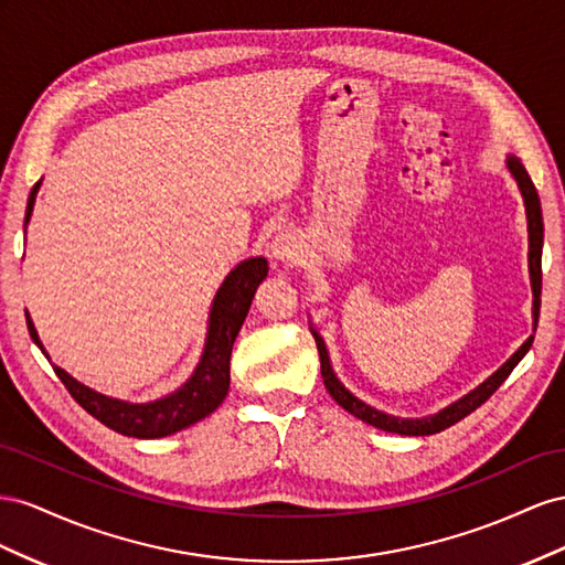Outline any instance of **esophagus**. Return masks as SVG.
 Listing matches in <instances>:
<instances>
[{"label":"esophagus","mask_w":565,"mask_h":565,"mask_svg":"<svg viewBox=\"0 0 565 565\" xmlns=\"http://www.w3.org/2000/svg\"><path fill=\"white\" fill-rule=\"evenodd\" d=\"M300 253H302L300 241L291 232L277 234L269 244V255L274 257V260H279L284 265H296L300 260Z\"/></svg>","instance_id":"34e87169"}]
</instances>
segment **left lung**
Segmentation results:
<instances>
[{
	"label": "left lung",
	"mask_w": 565,
	"mask_h": 565,
	"mask_svg": "<svg viewBox=\"0 0 565 565\" xmlns=\"http://www.w3.org/2000/svg\"><path fill=\"white\" fill-rule=\"evenodd\" d=\"M507 166L511 170V174L515 177V182H519V189L523 193V201H525V215H527V236H530V253H527V260H530V284H533V317H535V327H537V319H540V296H542V241H544V224H542V205H540V196H537V189L530 180L527 170L523 168V163L519 158L509 156ZM315 343L319 350V360H321V379H324V385L329 395L341 405L345 412H350L352 416L362 418L364 424L369 426H376L381 430H388V433H399V435H433V433H440L449 426H455L457 422H461L463 416H469L473 409H478L482 402H488V397L502 385L509 374L513 372V366L523 360V354L533 345V335L527 338V341L519 348V352L513 354V358L502 366L497 369V372L486 381L480 383L476 391H471L469 395H463L455 405H449L447 409L438 412L435 416H426V418H399V416H391V414H383L374 407L364 405L362 399L354 397L350 391L343 388V383L335 379L333 369L329 364V352L324 348V341H321L319 333H315Z\"/></svg>",
	"instance_id": "8db88e82"
}]
</instances>
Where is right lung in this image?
Masks as SVG:
<instances>
[{
	"mask_svg": "<svg viewBox=\"0 0 565 565\" xmlns=\"http://www.w3.org/2000/svg\"><path fill=\"white\" fill-rule=\"evenodd\" d=\"M38 189H40V182L30 191L28 207H25V227L32 215V205H35ZM265 277H267L265 257H248V260L236 265V269L230 271V277L222 281L213 302L211 327H207L205 350L196 372H193V376L182 385L180 391L163 399L149 402V405H130V402L113 399L89 391L87 385L77 383L56 364H54V372L61 379V383L66 385V391L71 393V397L77 402V405L87 414H92L96 422H102L106 428L130 435V438H166V435H172L191 424H196L203 416L215 412L220 407V402L224 399V395H227L232 345L236 341L241 324H244V319L248 315L255 288ZM25 321H28V331L32 335V341H35L44 352L38 331L32 327L28 315H25Z\"/></svg>",
	"mask_w": 565,
	"mask_h": 565,
	"instance_id": "right-lung-1",
	"label": "right lung"
}]
</instances>
